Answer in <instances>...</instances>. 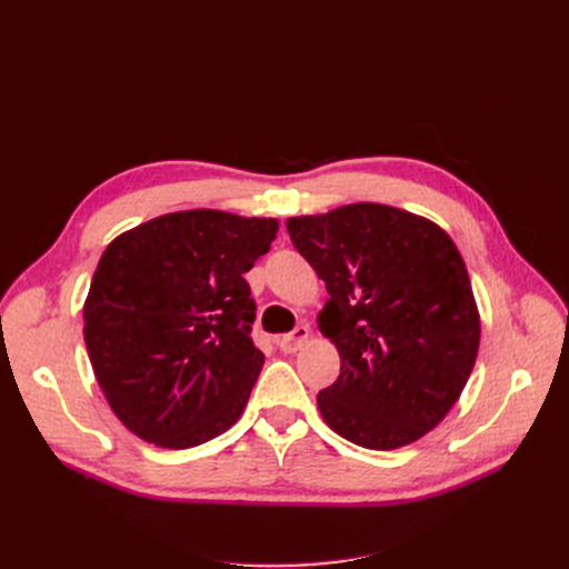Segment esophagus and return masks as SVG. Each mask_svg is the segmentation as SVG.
<instances>
[{
  "mask_svg": "<svg viewBox=\"0 0 569 569\" xmlns=\"http://www.w3.org/2000/svg\"><path fill=\"white\" fill-rule=\"evenodd\" d=\"M308 335H311V330H308V325H299L297 330H291L289 335H282V337L278 339V347H280L284 353L301 351L303 343L308 341Z\"/></svg>",
  "mask_w": 569,
  "mask_h": 569,
  "instance_id": "esophagus-1",
  "label": "esophagus"
}]
</instances>
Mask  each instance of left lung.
I'll return each mask as SVG.
<instances>
[{
	"mask_svg": "<svg viewBox=\"0 0 569 569\" xmlns=\"http://www.w3.org/2000/svg\"><path fill=\"white\" fill-rule=\"evenodd\" d=\"M327 287L318 316L341 358L318 393L322 420L363 449L418 441L453 408L475 368L479 313L453 239L385 203L287 220Z\"/></svg>",
	"mask_w": 569,
	"mask_h": 569,
	"instance_id": "8db88e82",
	"label": "left lung"
}]
</instances>
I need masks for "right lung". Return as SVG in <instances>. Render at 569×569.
I'll return each instance as SVG.
<instances>
[{
  "label": "right lung",
  "mask_w": 569,
  "mask_h": 569,
  "mask_svg": "<svg viewBox=\"0 0 569 569\" xmlns=\"http://www.w3.org/2000/svg\"><path fill=\"white\" fill-rule=\"evenodd\" d=\"M278 220L178 211L107 247L82 308L84 343L111 410L161 449H192L230 429L263 353L251 341L249 272Z\"/></svg>",
  "instance_id": "add662e5"
}]
</instances>
